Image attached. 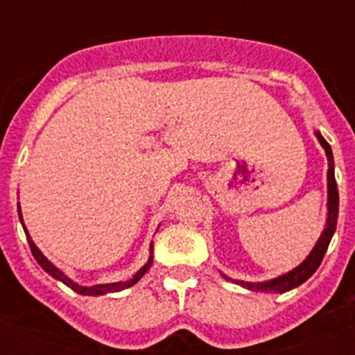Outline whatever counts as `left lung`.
<instances>
[{
  "label": "left lung",
  "mask_w": 355,
  "mask_h": 355,
  "mask_svg": "<svg viewBox=\"0 0 355 355\" xmlns=\"http://www.w3.org/2000/svg\"><path fill=\"white\" fill-rule=\"evenodd\" d=\"M316 139L322 144V147L325 149V155H327L329 162V171H327V190H329V200H327V222H325V227L320 234L318 241H316L315 249L309 252L306 259L300 263L297 268L290 270L288 274L279 275V277L272 279V281H265V283H245V281H234V279L224 275L227 281H233V283L240 284V286L247 288V290L252 291H263V293H284V291H290L293 288L300 286L302 283H306L307 279L311 277L316 272V268L320 266L322 259H324L325 252H327V247L332 240V234L336 231V222H338V208H340V196H338V187L336 180H334V158H332V149L327 144V140L322 137V135L316 131Z\"/></svg>",
  "instance_id": "1"
}]
</instances>
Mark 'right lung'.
Here are the masks:
<instances>
[{
	"label": "right lung",
	"mask_w": 355,
	"mask_h": 355,
	"mask_svg": "<svg viewBox=\"0 0 355 355\" xmlns=\"http://www.w3.org/2000/svg\"><path fill=\"white\" fill-rule=\"evenodd\" d=\"M17 211H19V218H21V224H23V216H21V209L17 208ZM23 229H24V233H26L28 245H30L31 254H33V258L37 259V263H39V265L42 266L44 270L48 272V274L51 275V277H55V279H58V281H62V283H64L65 286H69V288H71V290H74V291H76V293H80V295H94V297H96V295H106V293H114V291L126 290V288L133 286L135 283H139L140 279H142V275L146 274V272L150 268V265H153V252H150V256H149V259H147L146 265H144L142 268H140V270L133 275V277L128 279V281H119V283H108V284H94V286H81V284H78V283H74V281H71V279H69L67 275L64 274V272L58 270V268H56V266L53 265V263L49 261V259L46 258V256H44L42 252H40L39 247H37L35 243H33L31 236H30V234H28V231H26V227H24V224H23ZM150 250H153V243H150Z\"/></svg>",
	"instance_id": "obj_1"
}]
</instances>
